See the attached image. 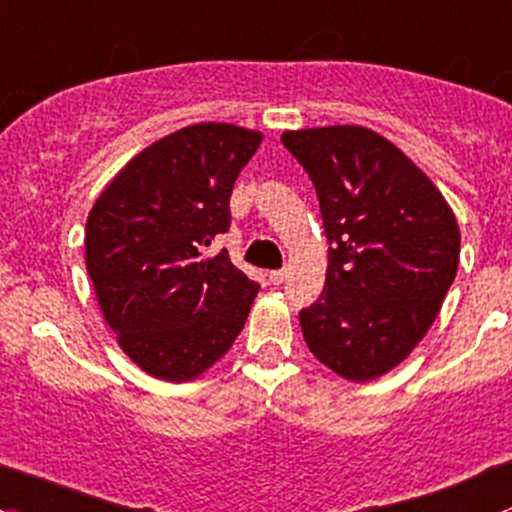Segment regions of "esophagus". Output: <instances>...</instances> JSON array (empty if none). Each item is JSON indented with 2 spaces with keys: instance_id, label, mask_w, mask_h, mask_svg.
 I'll return each instance as SVG.
<instances>
[{
  "instance_id": "esophagus-1",
  "label": "esophagus",
  "mask_w": 512,
  "mask_h": 512,
  "mask_svg": "<svg viewBox=\"0 0 512 512\" xmlns=\"http://www.w3.org/2000/svg\"><path fill=\"white\" fill-rule=\"evenodd\" d=\"M268 281H271L273 286H281V283L286 281V268H278V271L268 273Z\"/></svg>"
}]
</instances>
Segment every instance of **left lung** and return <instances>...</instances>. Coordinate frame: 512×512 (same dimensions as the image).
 I'll list each match as a JSON object with an SVG mask.
<instances>
[{
	"label": "left lung",
	"instance_id": "1",
	"mask_svg": "<svg viewBox=\"0 0 512 512\" xmlns=\"http://www.w3.org/2000/svg\"><path fill=\"white\" fill-rule=\"evenodd\" d=\"M313 182L328 236L325 288L300 310L308 350L367 382L397 367L439 315L458 268L456 217L431 179L360 125L281 138Z\"/></svg>",
	"mask_w": 512,
	"mask_h": 512
}]
</instances>
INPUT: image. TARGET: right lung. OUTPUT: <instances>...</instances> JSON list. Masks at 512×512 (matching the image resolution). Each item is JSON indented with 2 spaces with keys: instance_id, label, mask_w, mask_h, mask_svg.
<instances>
[{
  "instance_id": "right-lung-1",
  "label": "right lung",
  "mask_w": 512,
  "mask_h": 512,
  "mask_svg": "<svg viewBox=\"0 0 512 512\" xmlns=\"http://www.w3.org/2000/svg\"><path fill=\"white\" fill-rule=\"evenodd\" d=\"M261 133L199 123L152 142L93 204L86 266L125 355L167 382H187L234 345L258 283L226 249L204 246L231 226L229 199Z\"/></svg>"
}]
</instances>
